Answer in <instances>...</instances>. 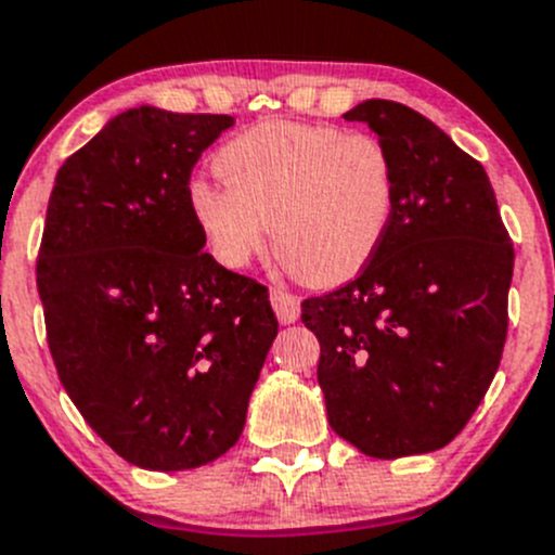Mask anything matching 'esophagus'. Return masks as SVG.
I'll list each match as a JSON object with an SVG mask.
<instances>
[{"mask_svg": "<svg viewBox=\"0 0 555 555\" xmlns=\"http://www.w3.org/2000/svg\"><path fill=\"white\" fill-rule=\"evenodd\" d=\"M271 306H273V311H276V317L282 325H293V322L300 317L298 295H293L289 289H284V287L271 289Z\"/></svg>", "mask_w": 555, "mask_h": 555, "instance_id": "34e87169", "label": "esophagus"}]
</instances>
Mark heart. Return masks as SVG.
<instances>
[{
	"label": "heart",
	"instance_id": "b5f03b06",
	"mask_svg": "<svg viewBox=\"0 0 555 555\" xmlns=\"http://www.w3.org/2000/svg\"><path fill=\"white\" fill-rule=\"evenodd\" d=\"M221 184L192 181L186 208L222 266L273 251L311 287L358 276L379 251L398 203L390 149L331 124L262 121L230 138L214 157Z\"/></svg>",
	"mask_w": 555,
	"mask_h": 555
}]
</instances>
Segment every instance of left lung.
<instances>
[{"label": "left lung", "instance_id": "8db88e82", "mask_svg": "<svg viewBox=\"0 0 555 555\" xmlns=\"http://www.w3.org/2000/svg\"><path fill=\"white\" fill-rule=\"evenodd\" d=\"M398 168L392 224L354 282L300 304L320 341L333 431L371 459L453 442L491 387L507 338L515 251L486 168L423 113L365 100Z\"/></svg>", "mask_w": 555, "mask_h": 555}]
</instances>
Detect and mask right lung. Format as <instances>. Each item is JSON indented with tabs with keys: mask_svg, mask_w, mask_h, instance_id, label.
I'll return each instance as SVG.
<instances>
[{
	"mask_svg": "<svg viewBox=\"0 0 555 555\" xmlns=\"http://www.w3.org/2000/svg\"><path fill=\"white\" fill-rule=\"evenodd\" d=\"M235 124L141 105L59 168L37 293L59 379L96 437L152 472L238 442L276 338L268 289L208 251L186 208L201 154Z\"/></svg>",
	"mask_w": 555,
	"mask_h": 555,
	"instance_id": "right-lung-1",
	"label": "right lung"
}]
</instances>
